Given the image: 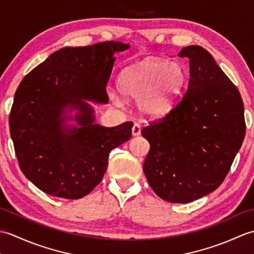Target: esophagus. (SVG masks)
<instances>
[{
	"mask_svg": "<svg viewBox=\"0 0 254 254\" xmlns=\"http://www.w3.org/2000/svg\"><path fill=\"white\" fill-rule=\"evenodd\" d=\"M139 134H141V126L138 123H134L132 127V135L137 136Z\"/></svg>",
	"mask_w": 254,
	"mask_h": 254,
	"instance_id": "34e87169",
	"label": "esophagus"
}]
</instances>
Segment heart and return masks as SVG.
Listing matches in <instances>:
<instances>
[{"label":"heart","mask_w":254,"mask_h":254,"mask_svg":"<svg viewBox=\"0 0 254 254\" xmlns=\"http://www.w3.org/2000/svg\"><path fill=\"white\" fill-rule=\"evenodd\" d=\"M187 78V69L180 62L150 59L124 68L118 86L124 97L138 99V109L145 117L159 118L175 107ZM113 98L120 101L116 96Z\"/></svg>","instance_id":"1"}]
</instances>
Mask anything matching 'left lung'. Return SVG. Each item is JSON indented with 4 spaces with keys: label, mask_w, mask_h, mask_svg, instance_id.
Listing matches in <instances>:
<instances>
[{
    "label": "left lung",
    "mask_w": 254,
    "mask_h": 254,
    "mask_svg": "<svg viewBox=\"0 0 254 254\" xmlns=\"http://www.w3.org/2000/svg\"><path fill=\"white\" fill-rule=\"evenodd\" d=\"M190 79L172 110L142 130L150 145L144 174L157 195L190 203L222 185L244 142L245 110L239 90L199 46L183 48Z\"/></svg>",
    "instance_id": "obj_1"
}]
</instances>
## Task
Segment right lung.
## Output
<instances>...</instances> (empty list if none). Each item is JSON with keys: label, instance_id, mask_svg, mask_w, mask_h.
I'll list each match as a JSON object with an SVG mask.
<instances>
[{"label": "right lung", "instance_id": "right-lung-1", "mask_svg": "<svg viewBox=\"0 0 254 254\" xmlns=\"http://www.w3.org/2000/svg\"><path fill=\"white\" fill-rule=\"evenodd\" d=\"M130 47L106 41L56 51L21 80L9 113V132L19 168L52 196L77 199L102 180L113 148L131 138L133 123L95 124L85 100L108 104L106 86L115 52ZM74 120L81 127L68 126Z\"/></svg>", "mask_w": 254, "mask_h": 254}]
</instances>
